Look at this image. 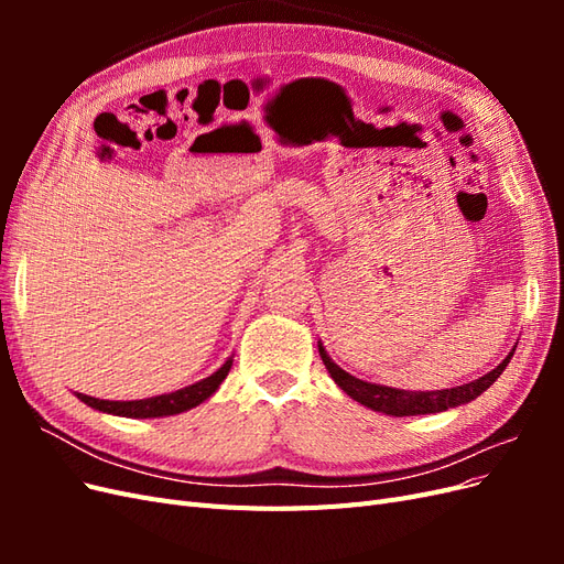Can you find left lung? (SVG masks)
<instances>
[{
    "label": "left lung",
    "instance_id": "8db88e82",
    "mask_svg": "<svg viewBox=\"0 0 564 564\" xmlns=\"http://www.w3.org/2000/svg\"><path fill=\"white\" fill-rule=\"evenodd\" d=\"M513 352H510L497 369H491L489 373H485V377L475 379L470 383L447 388V390H431V392H419L416 390L414 392V390H400V388L367 383V381L350 377L348 371H344L338 365L332 362V357L319 344L322 362H324V367L329 369L332 379L338 383V388L346 390L355 402H360V404L373 409V412H383L388 416L437 414V412H445V409H449V406H458V404H466V402L475 400L477 395H480V392H485L494 381L501 377V371L508 367Z\"/></svg>",
    "mask_w": 564,
    "mask_h": 564
}]
</instances>
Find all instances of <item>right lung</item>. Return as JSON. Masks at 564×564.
Segmentation results:
<instances>
[{
  "instance_id": "right-lung-1",
  "label": "right lung",
  "mask_w": 564,
  "mask_h": 564,
  "mask_svg": "<svg viewBox=\"0 0 564 564\" xmlns=\"http://www.w3.org/2000/svg\"><path fill=\"white\" fill-rule=\"evenodd\" d=\"M232 367V360H228L218 371H214L212 377L202 379L193 386L181 388L176 392H169V395H158V398H148V400H133V402H112V400H98V398H89L84 392H77V398L89 404L98 412L106 414H115V416H127V419H155V416H174L181 412H187V409L197 406L199 402H204L207 398H212L214 392L218 390V386L224 383V379L228 377V371Z\"/></svg>"
}]
</instances>
